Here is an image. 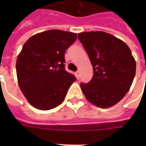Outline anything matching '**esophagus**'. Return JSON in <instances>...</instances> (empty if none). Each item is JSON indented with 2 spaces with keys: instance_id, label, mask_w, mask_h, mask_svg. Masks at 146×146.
<instances>
[{
  "instance_id": "esophagus-1",
  "label": "esophagus",
  "mask_w": 146,
  "mask_h": 146,
  "mask_svg": "<svg viewBox=\"0 0 146 146\" xmlns=\"http://www.w3.org/2000/svg\"><path fill=\"white\" fill-rule=\"evenodd\" d=\"M75 74H76V79H80V72L79 70H77Z\"/></svg>"
}]
</instances>
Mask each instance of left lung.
<instances>
[{
  "label": "left lung",
  "mask_w": 146,
  "mask_h": 146,
  "mask_svg": "<svg viewBox=\"0 0 146 146\" xmlns=\"http://www.w3.org/2000/svg\"><path fill=\"white\" fill-rule=\"evenodd\" d=\"M93 66V77L80 87L86 98L100 108L113 106L125 96L135 78L136 63L128 46L102 31L78 34Z\"/></svg>",
  "instance_id": "1"
}]
</instances>
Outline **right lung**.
<instances>
[{"mask_svg":"<svg viewBox=\"0 0 146 146\" xmlns=\"http://www.w3.org/2000/svg\"><path fill=\"white\" fill-rule=\"evenodd\" d=\"M76 38V33L50 30L24 44L16 61V73L21 91L33 107L51 110L63 102L76 80L65 70V52Z\"/></svg>","mask_w":146,"mask_h":146,"instance_id":"add662e5","label":"right lung"}]
</instances>
